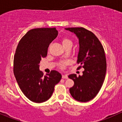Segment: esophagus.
Masks as SVG:
<instances>
[{
	"instance_id": "1",
	"label": "esophagus",
	"mask_w": 122,
	"mask_h": 122,
	"mask_svg": "<svg viewBox=\"0 0 122 122\" xmlns=\"http://www.w3.org/2000/svg\"><path fill=\"white\" fill-rule=\"evenodd\" d=\"M62 78H64V79H67L68 78V76H67V75H62Z\"/></svg>"
}]
</instances>
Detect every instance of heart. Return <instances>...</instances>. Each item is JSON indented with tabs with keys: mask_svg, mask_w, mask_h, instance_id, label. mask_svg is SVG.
Returning <instances> with one entry per match:
<instances>
[{
	"mask_svg": "<svg viewBox=\"0 0 122 122\" xmlns=\"http://www.w3.org/2000/svg\"><path fill=\"white\" fill-rule=\"evenodd\" d=\"M62 45H63V46H66V45H72V41H71L70 40L69 38L66 37V38H62ZM61 67H64V64L61 65Z\"/></svg>",
	"mask_w": 122,
	"mask_h": 122,
	"instance_id": "1",
	"label": "heart"
}]
</instances>
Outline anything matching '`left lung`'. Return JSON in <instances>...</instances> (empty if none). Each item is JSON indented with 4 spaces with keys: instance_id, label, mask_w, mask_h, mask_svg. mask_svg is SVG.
Returning <instances> with one entry per match:
<instances>
[{
    "instance_id": "left-lung-1",
    "label": "left lung",
    "mask_w": 122,
    "mask_h": 122,
    "mask_svg": "<svg viewBox=\"0 0 122 122\" xmlns=\"http://www.w3.org/2000/svg\"><path fill=\"white\" fill-rule=\"evenodd\" d=\"M76 34L79 42L77 63L83 66V76L72 74L69 78L74 82L70 88L72 97L80 102L94 99L104 82L106 72V60L103 46L95 35L84 28H65Z\"/></svg>"
}]
</instances>
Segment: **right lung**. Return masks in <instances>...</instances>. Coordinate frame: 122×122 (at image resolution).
I'll return each mask as SVG.
<instances>
[{"mask_svg":"<svg viewBox=\"0 0 122 122\" xmlns=\"http://www.w3.org/2000/svg\"><path fill=\"white\" fill-rule=\"evenodd\" d=\"M55 28H36L29 30L18 44L13 60V72L20 90L35 103H42L52 96L60 81L61 74L51 71L43 76L39 63L46 57L48 46L58 36Z\"/></svg>","mask_w":122,"mask_h":122,"instance_id":"1","label":"right lung"}]
</instances>
